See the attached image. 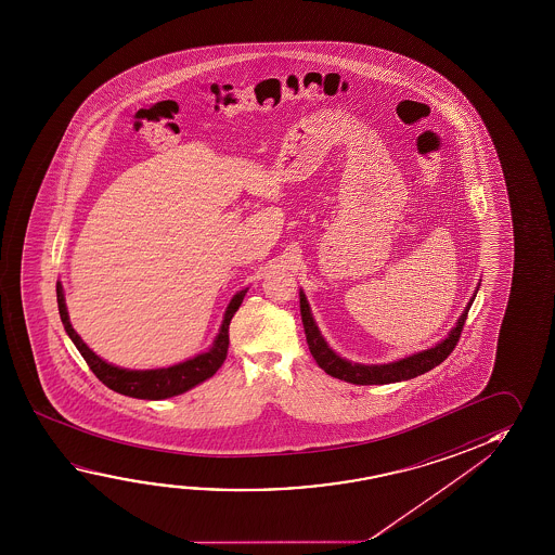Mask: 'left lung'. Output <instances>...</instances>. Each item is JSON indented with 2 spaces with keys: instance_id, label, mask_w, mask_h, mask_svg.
<instances>
[{
  "instance_id": "8db88e82",
  "label": "left lung",
  "mask_w": 555,
  "mask_h": 555,
  "mask_svg": "<svg viewBox=\"0 0 555 555\" xmlns=\"http://www.w3.org/2000/svg\"><path fill=\"white\" fill-rule=\"evenodd\" d=\"M473 301L474 298L468 304V308L464 309V313L459 319L456 327L451 331V335L447 336L446 340L441 345H437L436 348H429V350H424L420 354L409 356V358L399 360L395 364L362 365L346 362L328 348L327 343L323 340V336L319 335L306 296H304V292H300L301 321H304L306 340H308L309 352L313 356V360L318 362L323 372L333 375L336 379L354 383V385H387V383L406 382V379L418 377L422 373L434 370L436 365L446 360L447 356L453 352L454 346H456L461 333H463L464 321L468 318V309L473 306Z\"/></svg>"
}]
</instances>
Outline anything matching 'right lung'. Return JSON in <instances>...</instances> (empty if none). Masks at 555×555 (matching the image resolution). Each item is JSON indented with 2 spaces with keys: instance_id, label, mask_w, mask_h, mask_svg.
<instances>
[{
  "instance_id": "add662e5",
  "label": "right lung",
  "mask_w": 555,
  "mask_h": 555,
  "mask_svg": "<svg viewBox=\"0 0 555 555\" xmlns=\"http://www.w3.org/2000/svg\"><path fill=\"white\" fill-rule=\"evenodd\" d=\"M55 294H57V309H60V318L64 323L65 333L74 340V345L81 352L92 373L108 389L119 392V395L133 397V399L160 400L190 391L191 387L199 385V383L209 379L215 373L219 372L220 365L224 364V360H227L228 345H230L228 327H230V321L234 318L237 308L242 306L246 291L240 292L234 296V300L230 301L222 328H220L219 336H217V340H215V345H212L209 352L197 356L193 360H188L183 364L164 367V370H151V372L121 370V367L106 364L104 360H101L89 346L82 343L81 336L77 335L74 327H72L67 309H65L64 291H62L60 282L55 284Z\"/></svg>"
}]
</instances>
